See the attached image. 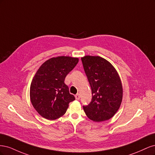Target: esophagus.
<instances>
[{"label": "esophagus", "mask_w": 155, "mask_h": 155, "mask_svg": "<svg viewBox=\"0 0 155 155\" xmlns=\"http://www.w3.org/2000/svg\"><path fill=\"white\" fill-rule=\"evenodd\" d=\"M75 97H76V99L77 100H79V99H80V96H79V94H77L75 96Z\"/></svg>", "instance_id": "1"}]
</instances>
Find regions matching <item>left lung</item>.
Masks as SVG:
<instances>
[{"instance_id": "1", "label": "left lung", "mask_w": 155, "mask_h": 155, "mask_svg": "<svg viewBox=\"0 0 155 155\" xmlns=\"http://www.w3.org/2000/svg\"><path fill=\"white\" fill-rule=\"evenodd\" d=\"M92 91V101L83 110L89 119L96 122L110 119L122 101L123 87L119 74L112 64L100 56L81 58Z\"/></svg>"}]
</instances>
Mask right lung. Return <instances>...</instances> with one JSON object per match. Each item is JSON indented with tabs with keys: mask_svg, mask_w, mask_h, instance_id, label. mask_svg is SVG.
Returning <instances> with one entry per match:
<instances>
[{
	"mask_svg": "<svg viewBox=\"0 0 155 155\" xmlns=\"http://www.w3.org/2000/svg\"><path fill=\"white\" fill-rule=\"evenodd\" d=\"M77 58L59 56L41 64L33 78L30 100L35 110L43 118L56 120L63 116L68 104L75 100L64 83L67 75L76 67Z\"/></svg>",
	"mask_w": 155,
	"mask_h": 155,
	"instance_id": "1",
	"label": "right lung"
}]
</instances>
